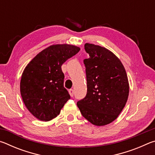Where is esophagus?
Wrapping results in <instances>:
<instances>
[{
    "label": "esophagus",
    "instance_id": "esophagus-1",
    "mask_svg": "<svg viewBox=\"0 0 155 155\" xmlns=\"http://www.w3.org/2000/svg\"><path fill=\"white\" fill-rule=\"evenodd\" d=\"M69 94H70V96L73 97V96H74V90H72V89H70V90H69Z\"/></svg>",
    "mask_w": 155,
    "mask_h": 155
}]
</instances>
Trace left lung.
Listing matches in <instances>:
<instances>
[{
  "label": "left lung",
  "mask_w": 155,
  "mask_h": 155,
  "mask_svg": "<svg viewBox=\"0 0 155 155\" xmlns=\"http://www.w3.org/2000/svg\"><path fill=\"white\" fill-rule=\"evenodd\" d=\"M90 57L84 59L87 91L77 106L91 124L104 126L118 117L127 103L129 83L124 65L111 51L86 43Z\"/></svg>",
  "instance_id": "8db88e82"
}]
</instances>
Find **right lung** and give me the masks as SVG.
I'll use <instances>...</instances> for the list:
<instances>
[{
  "instance_id": "obj_1",
  "label": "right lung",
  "mask_w": 155,
  "mask_h": 155,
  "mask_svg": "<svg viewBox=\"0 0 155 155\" xmlns=\"http://www.w3.org/2000/svg\"><path fill=\"white\" fill-rule=\"evenodd\" d=\"M80 51L70 44H54L37 54L25 68L20 81V94L33 116L47 122L59 114L70 98L64 87L61 65Z\"/></svg>"
}]
</instances>
